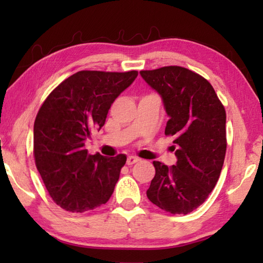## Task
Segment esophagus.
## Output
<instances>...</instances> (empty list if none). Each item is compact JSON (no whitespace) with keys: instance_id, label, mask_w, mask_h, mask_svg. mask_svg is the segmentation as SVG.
Returning <instances> with one entry per match:
<instances>
[{"instance_id":"esophagus-1","label":"esophagus","mask_w":263,"mask_h":263,"mask_svg":"<svg viewBox=\"0 0 263 263\" xmlns=\"http://www.w3.org/2000/svg\"><path fill=\"white\" fill-rule=\"evenodd\" d=\"M138 161H140V159L139 158H137V157H128L127 158V160H126V163L128 164V166H131V164H135V163H137Z\"/></svg>"}]
</instances>
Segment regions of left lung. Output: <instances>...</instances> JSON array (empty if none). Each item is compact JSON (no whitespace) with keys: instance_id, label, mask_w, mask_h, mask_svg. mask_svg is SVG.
<instances>
[{"instance_id":"8db88e82","label":"left lung","mask_w":263,"mask_h":263,"mask_svg":"<svg viewBox=\"0 0 263 263\" xmlns=\"http://www.w3.org/2000/svg\"><path fill=\"white\" fill-rule=\"evenodd\" d=\"M161 97L168 122L164 135L175 140L174 166L154 161L146 195L173 215H186L205 202L219 179L226 153V112L209 81L191 70L168 66L141 70Z\"/></svg>"}]
</instances>
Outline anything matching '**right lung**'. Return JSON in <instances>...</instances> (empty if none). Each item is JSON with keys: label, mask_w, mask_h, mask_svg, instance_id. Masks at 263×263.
Masks as SVG:
<instances>
[{"label": "right lung", "mask_w": 263, "mask_h": 263, "mask_svg": "<svg viewBox=\"0 0 263 263\" xmlns=\"http://www.w3.org/2000/svg\"><path fill=\"white\" fill-rule=\"evenodd\" d=\"M137 77V70H81L62 81L39 109L33 126L35 166L52 199L64 210H94L112 195L126 155H91L84 145Z\"/></svg>", "instance_id": "1"}]
</instances>
